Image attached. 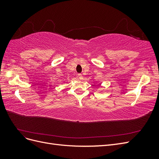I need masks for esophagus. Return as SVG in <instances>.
<instances>
[{"mask_svg":"<svg viewBox=\"0 0 159 159\" xmlns=\"http://www.w3.org/2000/svg\"><path fill=\"white\" fill-rule=\"evenodd\" d=\"M78 78L80 79V80H82V79H83V75H82V74H79L78 75Z\"/></svg>","mask_w":159,"mask_h":159,"instance_id":"34e87169","label":"esophagus"}]
</instances>
